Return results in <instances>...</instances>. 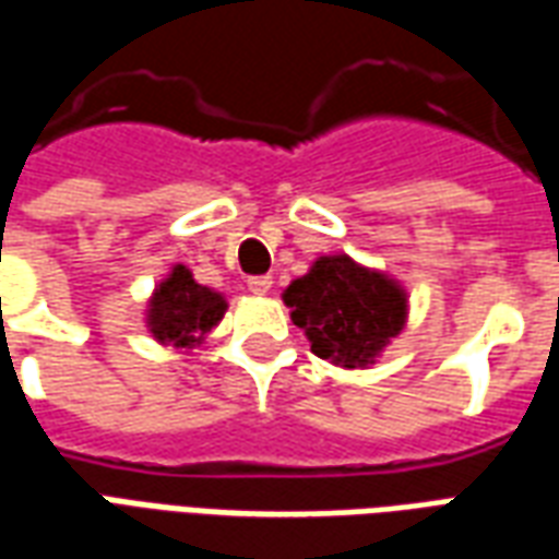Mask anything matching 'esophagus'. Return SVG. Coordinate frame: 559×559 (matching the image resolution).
Listing matches in <instances>:
<instances>
[{
    "label": "esophagus",
    "mask_w": 559,
    "mask_h": 559,
    "mask_svg": "<svg viewBox=\"0 0 559 559\" xmlns=\"http://www.w3.org/2000/svg\"><path fill=\"white\" fill-rule=\"evenodd\" d=\"M248 290L257 293V296H266L272 290V278L269 275H254V278H248Z\"/></svg>",
    "instance_id": "34e87169"
}]
</instances>
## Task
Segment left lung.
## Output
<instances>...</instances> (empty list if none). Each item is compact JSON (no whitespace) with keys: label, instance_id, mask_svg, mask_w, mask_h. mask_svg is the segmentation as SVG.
<instances>
[{"label":"left lung","instance_id":"1","mask_svg":"<svg viewBox=\"0 0 559 559\" xmlns=\"http://www.w3.org/2000/svg\"><path fill=\"white\" fill-rule=\"evenodd\" d=\"M284 305L311 341V353L341 368L374 365L407 323V293L399 281L347 254L314 260L284 290Z\"/></svg>","mask_w":559,"mask_h":559}]
</instances>
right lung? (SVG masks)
<instances>
[{
    "label": "right lung",
    "mask_w": 559,
    "mask_h": 559,
    "mask_svg": "<svg viewBox=\"0 0 559 559\" xmlns=\"http://www.w3.org/2000/svg\"><path fill=\"white\" fill-rule=\"evenodd\" d=\"M227 311L224 296L197 284L191 269L173 266L148 299L146 326L152 338L170 347H200Z\"/></svg>",
    "instance_id": "right-lung-1"
}]
</instances>
